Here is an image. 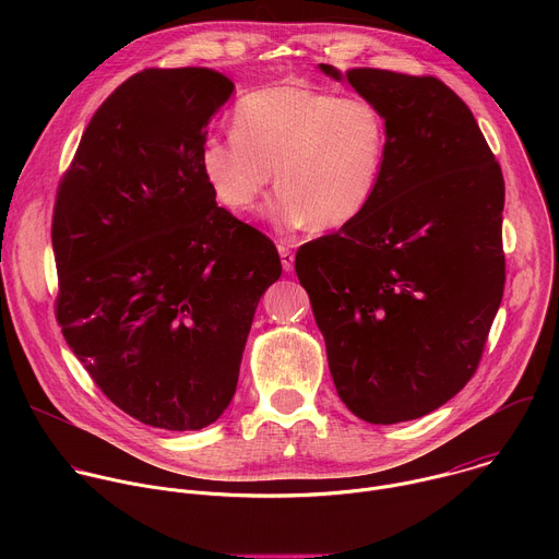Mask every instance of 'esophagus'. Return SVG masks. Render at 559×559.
I'll return each mask as SVG.
<instances>
[{"label": "esophagus", "mask_w": 559, "mask_h": 559, "mask_svg": "<svg viewBox=\"0 0 559 559\" xmlns=\"http://www.w3.org/2000/svg\"><path fill=\"white\" fill-rule=\"evenodd\" d=\"M278 254H281L283 270L292 272L294 270V252H292V248L287 243H278Z\"/></svg>", "instance_id": "esophagus-1"}]
</instances>
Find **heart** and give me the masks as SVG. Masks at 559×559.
Listing matches in <instances>:
<instances>
[{"instance_id":"heart-1","label":"heart","mask_w":559,"mask_h":559,"mask_svg":"<svg viewBox=\"0 0 559 559\" xmlns=\"http://www.w3.org/2000/svg\"><path fill=\"white\" fill-rule=\"evenodd\" d=\"M386 147V121L371 102L294 82L238 102L231 136H207L199 164L214 199L234 214L257 205L274 170L278 192L267 216L278 229H336L371 205Z\"/></svg>"}]
</instances>
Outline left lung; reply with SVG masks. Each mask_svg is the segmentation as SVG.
I'll return each mask as SVG.
<instances>
[{"label": "left lung", "mask_w": 559, "mask_h": 559, "mask_svg": "<svg viewBox=\"0 0 559 559\" xmlns=\"http://www.w3.org/2000/svg\"><path fill=\"white\" fill-rule=\"evenodd\" d=\"M345 79L386 121L384 173L371 205L305 243L294 267L341 401L365 423L395 425L451 401L483 358L504 292V179L440 79L378 68Z\"/></svg>", "instance_id": "obj_1"}]
</instances>
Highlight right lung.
<instances>
[{
	"label": "right lung",
	"mask_w": 559,
	"mask_h": 559,
	"mask_svg": "<svg viewBox=\"0 0 559 559\" xmlns=\"http://www.w3.org/2000/svg\"><path fill=\"white\" fill-rule=\"evenodd\" d=\"M231 93L210 68L130 76L91 119L55 201L63 338L121 412L168 431L223 416L257 305L283 272L201 173L207 123Z\"/></svg>",
	"instance_id": "1"
}]
</instances>
